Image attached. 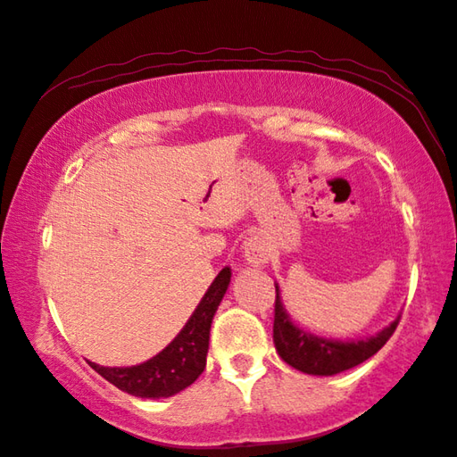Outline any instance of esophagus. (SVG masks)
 <instances>
[{"label":"esophagus","mask_w":457,"mask_h":457,"mask_svg":"<svg viewBox=\"0 0 457 457\" xmlns=\"http://www.w3.org/2000/svg\"><path fill=\"white\" fill-rule=\"evenodd\" d=\"M244 255L251 267H263L270 259V249L265 237L251 236L244 241Z\"/></svg>","instance_id":"obj_1"}]
</instances>
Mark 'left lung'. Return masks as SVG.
Segmentation results:
<instances>
[{
    "mask_svg": "<svg viewBox=\"0 0 457 457\" xmlns=\"http://www.w3.org/2000/svg\"><path fill=\"white\" fill-rule=\"evenodd\" d=\"M275 347L285 363L308 375H336L345 371V369H352L359 363L367 361L369 357H373L378 349L389 342V337L395 334V329L399 326L401 320V316H396L389 326L381 329V332L363 339H349V342H342V339H326L298 328L287 314L283 300H280L278 285H275Z\"/></svg>",
    "mask_w": 457,
    "mask_h": 457,
    "instance_id": "obj_1",
    "label": "left lung"
}]
</instances>
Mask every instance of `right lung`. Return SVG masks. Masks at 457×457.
<instances>
[{
    "mask_svg": "<svg viewBox=\"0 0 457 457\" xmlns=\"http://www.w3.org/2000/svg\"><path fill=\"white\" fill-rule=\"evenodd\" d=\"M231 269L223 267L202 296L188 322L161 353L131 367H104L92 363L105 381L141 399H167L190 386L206 367L213 314L229 287Z\"/></svg>",
    "mask_w": 457,
    "mask_h": 457,
    "instance_id": "obj_1",
    "label": "right lung"
}]
</instances>
